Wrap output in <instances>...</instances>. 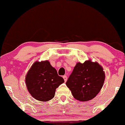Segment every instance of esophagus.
<instances>
[{"label":"esophagus","instance_id":"34e87169","mask_svg":"<svg viewBox=\"0 0 125 125\" xmlns=\"http://www.w3.org/2000/svg\"><path fill=\"white\" fill-rule=\"evenodd\" d=\"M63 78H64L65 82L67 81V77L66 75H64V76H63Z\"/></svg>","mask_w":125,"mask_h":125}]
</instances>
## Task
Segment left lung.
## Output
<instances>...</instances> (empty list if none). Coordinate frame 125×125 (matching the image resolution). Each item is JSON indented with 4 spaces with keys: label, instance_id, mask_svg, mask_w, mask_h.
<instances>
[{
    "label": "left lung",
    "instance_id": "obj_1",
    "mask_svg": "<svg viewBox=\"0 0 125 125\" xmlns=\"http://www.w3.org/2000/svg\"><path fill=\"white\" fill-rule=\"evenodd\" d=\"M105 79L102 67L91 60L78 62L69 76L66 85L75 99L86 102L99 93Z\"/></svg>",
    "mask_w": 125,
    "mask_h": 125
}]
</instances>
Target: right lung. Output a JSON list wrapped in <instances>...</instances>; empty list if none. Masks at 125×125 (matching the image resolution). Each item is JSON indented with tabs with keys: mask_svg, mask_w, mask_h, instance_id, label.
Segmentation results:
<instances>
[{
	"mask_svg": "<svg viewBox=\"0 0 125 125\" xmlns=\"http://www.w3.org/2000/svg\"><path fill=\"white\" fill-rule=\"evenodd\" d=\"M64 82L48 61L34 62L25 77L28 92L33 98L42 102L52 99L56 89Z\"/></svg>",
	"mask_w": 125,
	"mask_h": 125,
	"instance_id": "right-lung-1",
	"label": "right lung"
}]
</instances>
